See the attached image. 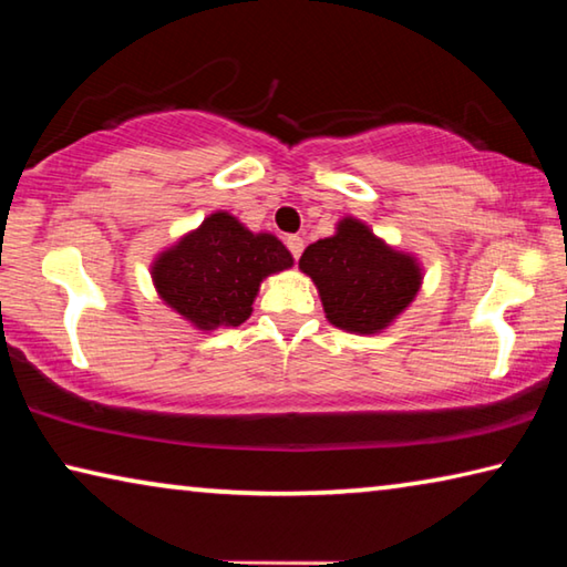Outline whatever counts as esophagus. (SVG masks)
I'll return each mask as SVG.
<instances>
[{"label":"esophagus","instance_id":"1","mask_svg":"<svg viewBox=\"0 0 567 567\" xmlns=\"http://www.w3.org/2000/svg\"><path fill=\"white\" fill-rule=\"evenodd\" d=\"M285 245H287V249H290V252H292L295 260H300V255H302V249H305L302 237H297V235H287V237H285Z\"/></svg>","mask_w":567,"mask_h":567}]
</instances>
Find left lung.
<instances>
[{
    "instance_id": "1",
    "label": "left lung",
    "mask_w": 567,
    "mask_h": 567,
    "mask_svg": "<svg viewBox=\"0 0 567 567\" xmlns=\"http://www.w3.org/2000/svg\"><path fill=\"white\" fill-rule=\"evenodd\" d=\"M300 270L318 287L324 318L354 334L385 330L422 285L417 257L390 247L354 217H342L338 233L307 247Z\"/></svg>"
}]
</instances>
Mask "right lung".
I'll return each mask as SVG.
<instances>
[{
  "mask_svg": "<svg viewBox=\"0 0 567 567\" xmlns=\"http://www.w3.org/2000/svg\"><path fill=\"white\" fill-rule=\"evenodd\" d=\"M292 267V255L270 233H249L229 213H213L152 262L157 295L197 330L237 328L265 277Z\"/></svg>",
  "mask_w": 567,
  "mask_h": 567,
  "instance_id": "right-lung-1",
  "label": "right lung"
}]
</instances>
